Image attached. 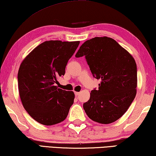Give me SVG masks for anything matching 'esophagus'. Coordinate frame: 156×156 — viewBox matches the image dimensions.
<instances>
[{
	"mask_svg": "<svg viewBox=\"0 0 156 156\" xmlns=\"http://www.w3.org/2000/svg\"><path fill=\"white\" fill-rule=\"evenodd\" d=\"M74 93H75V95H76V96H78L79 94H80V92H75Z\"/></svg>",
	"mask_w": 156,
	"mask_h": 156,
	"instance_id": "34e87169",
	"label": "esophagus"
}]
</instances>
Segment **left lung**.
Masks as SVG:
<instances>
[{"mask_svg":"<svg viewBox=\"0 0 156 156\" xmlns=\"http://www.w3.org/2000/svg\"><path fill=\"white\" fill-rule=\"evenodd\" d=\"M85 56L93 77L100 79L83 108L90 119L109 124L121 117L135 98L137 70L135 60L113 38L95 37L85 41L76 57Z\"/></svg>","mask_w":156,"mask_h":156,"instance_id":"8db88e82","label":"left lung"}]
</instances>
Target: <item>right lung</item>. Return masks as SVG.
<instances>
[{
  "mask_svg": "<svg viewBox=\"0 0 156 156\" xmlns=\"http://www.w3.org/2000/svg\"><path fill=\"white\" fill-rule=\"evenodd\" d=\"M80 41H49L41 43L23 60L18 71L21 101L27 112L45 125L63 121L75 98L72 91L55 85L65 74L69 59Z\"/></svg>",
  "mask_w": 156,
  "mask_h": 156,
  "instance_id": "add662e5",
  "label": "right lung"
}]
</instances>
